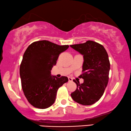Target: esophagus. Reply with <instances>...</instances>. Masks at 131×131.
Here are the masks:
<instances>
[{
	"label": "esophagus",
	"mask_w": 131,
	"mask_h": 131,
	"mask_svg": "<svg viewBox=\"0 0 131 131\" xmlns=\"http://www.w3.org/2000/svg\"><path fill=\"white\" fill-rule=\"evenodd\" d=\"M68 79H69V81H70V82H72V81H73V78L71 77H69L68 78Z\"/></svg>",
	"instance_id": "esophagus-1"
}]
</instances>
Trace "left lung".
Listing matches in <instances>:
<instances>
[{"label":"left lung","mask_w":131,"mask_h":131,"mask_svg":"<svg viewBox=\"0 0 131 131\" xmlns=\"http://www.w3.org/2000/svg\"><path fill=\"white\" fill-rule=\"evenodd\" d=\"M70 47L84 57L82 74L79 76L84 82L80 84L74 80L77 88L71 96L79 104H94L102 96L108 82L110 62L108 53L102 45L90 40Z\"/></svg>","instance_id":"obj_1"}]
</instances>
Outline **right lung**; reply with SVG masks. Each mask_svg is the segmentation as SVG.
<instances>
[{
	"label": "right lung",
	"instance_id": "obj_1",
	"mask_svg": "<svg viewBox=\"0 0 131 131\" xmlns=\"http://www.w3.org/2000/svg\"><path fill=\"white\" fill-rule=\"evenodd\" d=\"M47 40L38 41L29 46L20 67L21 87L25 97L32 106L46 109L55 102L58 88L69 79L51 75L59 54L69 48Z\"/></svg>",
	"mask_w": 131,
	"mask_h": 131
}]
</instances>
